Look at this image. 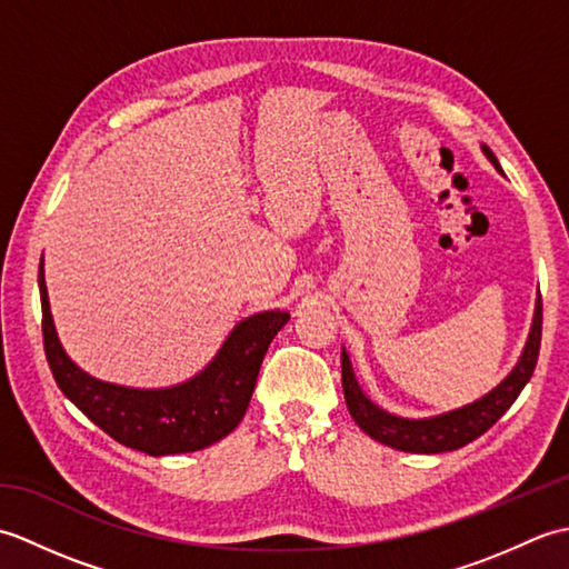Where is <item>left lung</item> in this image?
<instances>
[{
	"instance_id": "1",
	"label": "left lung",
	"mask_w": 569,
	"mask_h": 569,
	"mask_svg": "<svg viewBox=\"0 0 569 569\" xmlns=\"http://www.w3.org/2000/svg\"><path fill=\"white\" fill-rule=\"evenodd\" d=\"M481 153L487 156L491 166L503 176V168L499 166L497 156L491 153L487 143H481ZM540 332H542V300L540 293L536 298L533 322H530V332L521 357H518L516 367L509 371L501 383L493 386L489 393H485L477 401H471L462 408L447 410L440 416L430 418H403L389 413L381 406H377L371 398L361 391L357 381V373L352 369V359H349L347 349L342 347V389L349 413H352L357 426L365 430L369 438L379 440L381 445H389L393 450L403 452H418V455H438V452H452L465 447L467 442L477 440L485 435L493 422H497L506 410L513 406L518 393L533 377V369L538 365L540 352Z\"/></svg>"
}]
</instances>
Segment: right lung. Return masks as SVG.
Here are the masks:
<instances>
[{
	"label": "right lung",
	"mask_w": 569,
	"mask_h": 569,
	"mask_svg": "<svg viewBox=\"0 0 569 569\" xmlns=\"http://www.w3.org/2000/svg\"><path fill=\"white\" fill-rule=\"evenodd\" d=\"M39 293L43 349L58 389L110 438L151 457L196 452L232 432L247 413L266 349L291 320L286 310L253 312L234 325L196 377L163 389H134L92 377L68 357L48 303L43 257Z\"/></svg>",
	"instance_id": "obj_1"
}]
</instances>
